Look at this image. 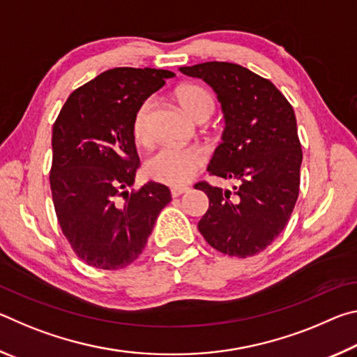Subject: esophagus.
<instances>
[{
    "label": "esophagus",
    "instance_id": "esophagus-1",
    "mask_svg": "<svg viewBox=\"0 0 357 357\" xmlns=\"http://www.w3.org/2000/svg\"><path fill=\"white\" fill-rule=\"evenodd\" d=\"M189 190V187L187 185H178V187H172V197H179V195H183L184 192H187Z\"/></svg>",
    "mask_w": 357,
    "mask_h": 357
}]
</instances>
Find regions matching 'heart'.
Segmentation results:
<instances>
[{
	"instance_id": "obj_1",
	"label": "heart",
	"mask_w": 357,
	"mask_h": 357,
	"mask_svg": "<svg viewBox=\"0 0 357 357\" xmlns=\"http://www.w3.org/2000/svg\"><path fill=\"white\" fill-rule=\"evenodd\" d=\"M174 98L181 108L195 121L208 119L214 112L213 96L200 84H183L174 91ZM151 100L142 102L132 119V135L142 144L151 142ZM204 159V153L197 146L167 144L148 157L146 173L159 183L181 185L195 176Z\"/></svg>"
}]
</instances>
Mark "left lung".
<instances>
[{
  "instance_id": "8db88e82",
  "label": "left lung",
  "mask_w": 357,
  "mask_h": 357,
  "mask_svg": "<svg viewBox=\"0 0 357 357\" xmlns=\"http://www.w3.org/2000/svg\"><path fill=\"white\" fill-rule=\"evenodd\" d=\"M179 70L206 82L222 105L225 129L208 172L239 183L233 192L195 184L209 198L198 229L225 255H257L285 228L299 195L302 149L293 107L274 83L239 64L209 61Z\"/></svg>"
}]
</instances>
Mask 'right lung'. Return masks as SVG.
Wrapping results in <instances>:
<instances>
[{
  "label": "right lung",
  "mask_w": 357,
  "mask_h": 357,
  "mask_svg": "<svg viewBox=\"0 0 357 357\" xmlns=\"http://www.w3.org/2000/svg\"><path fill=\"white\" fill-rule=\"evenodd\" d=\"M172 77L151 68L105 70L69 96L53 124L55 213L77 257L93 268L116 271L135 261L172 202L170 189L154 181L128 190L140 167L135 110Z\"/></svg>",
  "instance_id": "right-lung-1"
}]
</instances>
